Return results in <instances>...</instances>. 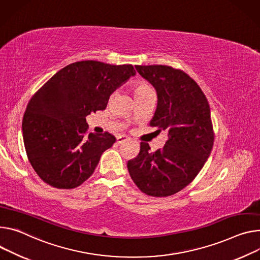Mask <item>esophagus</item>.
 I'll return each instance as SVG.
<instances>
[{"instance_id":"obj_1","label":"esophagus","mask_w":260,"mask_h":260,"mask_svg":"<svg viewBox=\"0 0 260 260\" xmlns=\"http://www.w3.org/2000/svg\"><path fill=\"white\" fill-rule=\"evenodd\" d=\"M129 138L128 137H125V136H118L117 137V143L118 144H121L123 142H125V141H128Z\"/></svg>"}]
</instances>
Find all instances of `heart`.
Returning a JSON list of instances; mask_svg holds the SVG:
<instances>
[{"label":"heart","instance_id":"b5f03b06","mask_svg":"<svg viewBox=\"0 0 260 260\" xmlns=\"http://www.w3.org/2000/svg\"><path fill=\"white\" fill-rule=\"evenodd\" d=\"M133 90L135 92V95L136 98L137 96H140L142 95V94H145L147 92H150V91H153L151 89V87L145 82V81H136L134 84H133Z\"/></svg>","mask_w":260,"mask_h":260}]
</instances>
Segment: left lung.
<instances>
[{"instance_id":"left-lung-1","label":"left lung","mask_w":260,"mask_h":260,"mask_svg":"<svg viewBox=\"0 0 260 260\" xmlns=\"http://www.w3.org/2000/svg\"><path fill=\"white\" fill-rule=\"evenodd\" d=\"M156 90L157 107L149 123L168 129L161 149L140 143L139 154L127 161L129 175L152 197L171 196L198 175L214 146L208 102L198 84L184 72L167 65H136Z\"/></svg>"}]
</instances>
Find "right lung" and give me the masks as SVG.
I'll return each mask as SVG.
<instances>
[{"label": "right lung", "mask_w": 260, "mask_h": 260, "mask_svg": "<svg viewBox=\"0 0 260 260\" xmlns=\"http://www.w3.org/2000/svg\"><path fill=\"white\" fill-rule=\"evenodd\" d=\"M136 75L132 64L80 61L65 66L30 100L22 138L38 176L57 188H75L95 170L116 138L88 134L86 116L107 108L111 94Z\"/></svg>", "instance_id": "right-lung-1"}]
</instances>
